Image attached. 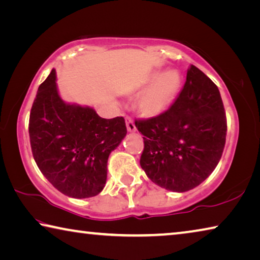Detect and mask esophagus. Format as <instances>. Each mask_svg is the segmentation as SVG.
I'll list each match as a JSON object with an SVG mask.
<instances>
[{
    "label": "esophagus",
    "mask_w": 260,
    "mask_h": 260,
    "mask_svg": "<svg viewBox=\"0 0 260 260\" xmlns=\"http://www.w3.org/2000/svg\"><path fill=\"white\" fill-rule=\"evenodd\" d=\"M126 126H127V131H128V132H135L136 131L134 121L132 120L129 117L126 118Z\"/></svg>",
    "instance_id": "34e87169"
}]
</instances>
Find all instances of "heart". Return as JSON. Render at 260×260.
Listing matches in <instances>:
<instances>
[{
	"label": "heart",
	"instance_id": "heart-1",
	"mask_svg": "<svg viewBox=\"0 0 260 260\" xmlns=\"http://www.w3.org/2000/svg\"><path fill=\"white\" fill-rule=\"evenodd\" d=\"M182 79L175 70L164 73L151 72L146 79L150 83L138 99V109L143 116L153 118L166 112L177 99Z\"/></svg>",
	"mask_w": 260,
	"mask_h": 260
}]
</instances>
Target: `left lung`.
I'll use <instances>...</instances> for the list:
<instances>
[{
  "mask_svg": "<svg viewBox=\"0 0 260 260\" xmlns=\"http://www.w3.org/2000/svg\"><path fill=\"white\" fill-rule=\"evenodd\" d=\"M144 142L140 165L153 183L183 192L217 167L226 143L227 119L218 87L191 65L178 99L160 116L135 120Z\"/></svg>",
  "mask_w": 260,
  "mask_h": 260,
  "instance_id": "8db88e82",
  "label": "left lung"
}]
</instances>
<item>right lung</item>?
Instances as JSON below:
<instances>
[{
  "label": "right lung",
  "mask_w": 260,
  "mask_h": 260,
  "mask_svg": "<svg viewBox=\"0 0 260 260\" xmlns=\"http://www.w3.org/2000/svg\"><path fill=\"white\" fill-rule=\"evenodd\" d=\"M28 133L34 160L48 181L69 197L88 199L103 190L109 155L127 129L122 117L104 119L89 107L65 103L52 70L38 89Z\"/></svg>",
  "instance_id": "obj_1"
}]
</instances>
